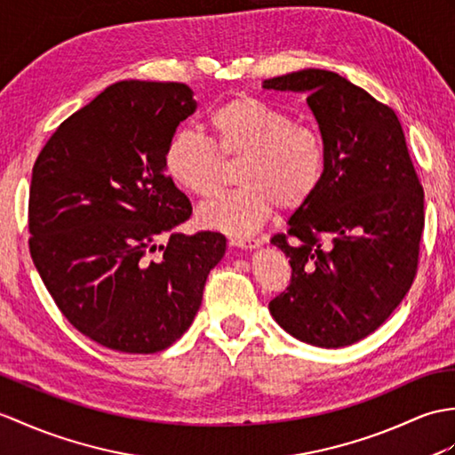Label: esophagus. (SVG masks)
Segmentation results:
<instances>
[{"label": "esophagus", "instance_id": "34e87169", "mask_svg": "<svg viewBox=\"0 0 455 455\" xmlns=\"http://www.w3.org/2000/svg\"><path fill=\"white\" fill-rule=\"evenodd\" d=\"M230 246L240 248V250H258L263 242L258 238H230Z\"/></svg>", "mask_w": 455, "mask_h": 455}]
</instances>
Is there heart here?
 Here are the masks:
<instances>
[{
    "label": "heart",
    "instance_id": "heart-1",
    "mask_svg": "<svg viewBox=\"0 0 455 455\" xmlns=\"http://www.w3.org/2000/svg\"><path fill=\"white\" fill-rule=\"evenodd\" d=\"M211 145L197 132L172 135L164 151V171L196 197H211L220 186V158L242 156L236 182L242 186L197 209V223L230 236H246L271 217L275 205L294 211L318 192L325 172L320 135L291 125V120L259 99H230L209 114Z\"/></svg>",
    "mask_w": 455,
    "mask_h": 455
}]
</instances>
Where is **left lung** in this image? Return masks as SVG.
Segmentation results:
<instances>
[{
    "label": "left lung",
    "mask_w": 455,
    "mask_h": 455,
    "mask_svg": "<svg viewBox=\"0 0 455 455\" xmlns=\"http://www.w3.org/2000/svg\"><path fill=\"white\" fill-rule=\"evenodd\" d=\"M263 89L304 92L322 133L318 192L271 238L289 258V289L269 312L299 341L339 348L374 333L415 279L425 192L395 112L339 73L300 69Z\"/></svg>",
    "instance_id": "1"
}]
</instances>
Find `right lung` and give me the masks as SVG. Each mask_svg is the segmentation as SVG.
Segmentation results:
<instances>
[{
  "label": "right lung",
  "instance_id": "add662e5",
  "mask_svg": "<svg viewBox=\"0 0 455 455\" xmlns=\"http://www.w3.org/2000/svg\"><path fill=\"white\" fill-rule=\"evenodd\" d=\"M196 108L184 83H114L60 125L35 163V267L68 322L112 351L176 343L225 256L220 232L178 230L192 205L164 171L168 141Z\"/></svg>",
  "mask_w": 455,
  "mask_h": 455
}]
</instances>
